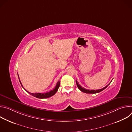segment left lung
<instances>
[{
	"label": "left lung",
	"instance_id": "1",
	"mask_svg": "<svg viewBox=\"0 0 132 132\" xmlns=\"http://www.w3.org/2000/svg\"><path fill=\"white\" fill-rule=\"evenodd\" d=\"M111 81H112V80H111ZM76 84H77V86L78 89H79L81 91H82V92H85V93H99V92L102 91V90H103L104 89H105L110 85V84L111 83V82H110V83L109 85H108L106 86H105V87H104L103 88H102V89H98V90H88V89H85V88L82 87L79 84V83L77 81V80H76Z\"/></svg>",
	"mask_w": 132,
	"mask_h": 132
}]
</instances>
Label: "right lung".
<instances>
[{
	"label": "right lung",
	"instance_id": "add662e5",
	"mask_svg": "<svg viewBox=\"0 0 132 132\" xmlns=\"http://www.w3.org/2000/svg\"><path fill=\"white\" fill-rule=\"evenodd\" d=\"M18 78H19V81L20 82V84L21 85L22 87L23 88L22 84H21V82L20 81V79H19V76L18 75ZM60 81H59L57 82V84H56L55 87L54 88V89L53 90H51L49 92H47L46 93H30L29 92H28L26 89H24L23 88V89L27 91L28 92L29 94H30L31 95L33 96V97H36L37 98H40V99H44V98H50L51 97H52V96L54 95L56 93V92L57 91L59 87H60Z\"/></svg>",
	"mask_w": 132,
	"mask_h": 132
}]
</instances>
